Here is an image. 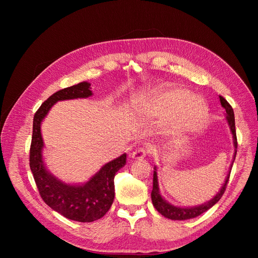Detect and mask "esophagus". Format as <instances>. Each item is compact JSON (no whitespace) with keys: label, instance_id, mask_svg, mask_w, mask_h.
<instances>
[{"label":"esophagus","instance_id":"34e87169","mask_svg":"<svg viewBox=\"0 0 258 258\" xmlns=\"http://www.w3.org/2000/svg\"><path fill=\"white\" fill-rule=\"evenodd\" d=\"M146 156V148L144 146H140L132 152L131 157L134 159H142Z\"/></svg>","mask_w":258,"mask_h":258}]
</instances>
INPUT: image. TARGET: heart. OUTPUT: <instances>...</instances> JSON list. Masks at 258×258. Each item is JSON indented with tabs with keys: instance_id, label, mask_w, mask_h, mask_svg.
Returning <instances> with one entry per match:
<instances>
[{
	"instance_id": "obj_1",
	"label": "heart",
	"mask_w": 258,
	"mask_h": 258,
	"mask_svg": "<svg viewBox=\"0 0 258 258\" xmlns=\"http://www.w3.org/2000/svg\"><path fill=\"white\" fill-rule=\"evenodd\" d=\"M144 108L155 118L172 116L171 131L176 136L196 130L208 115V106L204 100L191 96L189 90L175 86L154 91L144 102Z\"/></svg>"
}]
</instances>
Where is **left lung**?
<instances>
[{"instance_id":"obj_1","label":"left lung","mask_w":258,"mask_h":258,"mask_svg":"<svg viewBox=\"0 0 258 258\" xmlns=\"http://www.w3.org/2000/svg\"><path fill=\"white\" fill-rule=\"evenodd\" d=\"M220 100H221V104L222 106L226 110V113H227V121L229 123L230 130L232 132L233 136V144H235V148L237 150L238 147V142H237V135H236V124H235V114H233V110L231 105L227 102V100L225 98H223L222 96H220ZM236 155H237V151L235 152V155H233V161L236 159ZM232 161V163H233ZM232 168V165H231ZM230 168V171H231ZM156 170V169H155ZM230 171L229 174L226 177V181L223 185V187L221 188V190L217 192L216 196L211 199L210 201H208L207 204L201 205L198 207H192V208H178V207H174L172 205H170L169 202H167L165 199L161 197V195L159 192V187H158V179H157V172L154 171V178H153V190H152V201L153 205L155 207V209L158 211V212L163 215L167 218H170V220H174V221H185V220H189V218H194L197 217L200 214H202L206 211H208L210 208H212L216 202L222 198V196L224 195L226 187H227V183L229 181V176H230Z\"/></svg>"}]
</instances>
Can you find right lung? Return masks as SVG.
Masks as SVG:
<instances>
[{
	"label": "right lung",
	"mask_w": 258,
	"mask_h": 258,
	"mask_svg": "<svg viewBox=\"0 0 258 258\" xmlns=\"http://www.w3.org/2000/svg\"><path fill=\"white\" fill-rule=\"evenodd\" d=\"M91 95L90 84L87 82L61 89L51 95L34 114L30 146V169L45 204L69 220L82 223L97 221L110 210L115 196L114 176L117 171L126 165V154L107 162L84 185L64 184L45 169L42 157L44 144L41 121L58 101L88 98Z\"/></svg>",
	"instance_id": "add662e5"
}]
</instances>
